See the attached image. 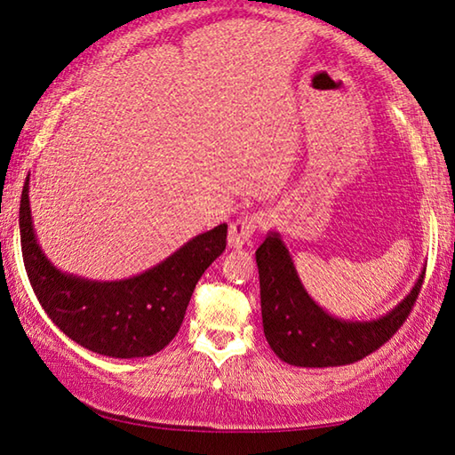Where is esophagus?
<instances>
[{"label": "esophagus", "mask_w": 455, "mask_h": 455, "mask_svg": "<svg viewBox=\"0 0 455 455\" xmlns=\"http://www.w3.org/2000/svg\"><path fill=\"white\" fill-rule=\"evenodd\" d=\"M260 215H246V218H240L229 223V234H228V243L232 248H242L250 242V237L254 235L256 228L260 226Z\"/></svg>", "instance_id": "34e87169"}]
</instances>
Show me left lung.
I'll use <instances>...</instances> for the list:
<instances>
[{
  "label": "left lung",
  "mask_w": 455,
  "mask_h": 455,
  "mask_svg": "<svg viewBox=\"0 0 455 455\" xmlns=\"http://www.w3.org/2000/svg\"><path fill=\"white\" fill-rule=\"evenodd\" d=\"M256 264L268 346L286 364L303 368L346 366L376 352L407 321L425 278L423 270L413 291L384 317L346 321L330 315L309 297L276 232L256 250Z\"/></svg>",
  "instance_id": "left-lung-1"
}]
</instances>
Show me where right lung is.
Returning a JSON list of instances; mask_svg holds the SVG:
<instances>
[{
  "instance_id": "1",
  "label": "right lung",
  "mask_w": 455,
  "mask_h": 455,
  "mask_svg": "<svg viewBox=\"0 0 455 455\" xmlns=\"http://www.w3.org/2000/svg\"><path fill=\"white\" fill-rule=\"evenodd\" d=\"M228 226L195 235L155 268L125 281L97 283L52 267L34 234L28 179L20 199L24 267L42 309L59 330L109 358H144L171 344L195 284L226 250Z\"/></svg>"
}]
</instances>
